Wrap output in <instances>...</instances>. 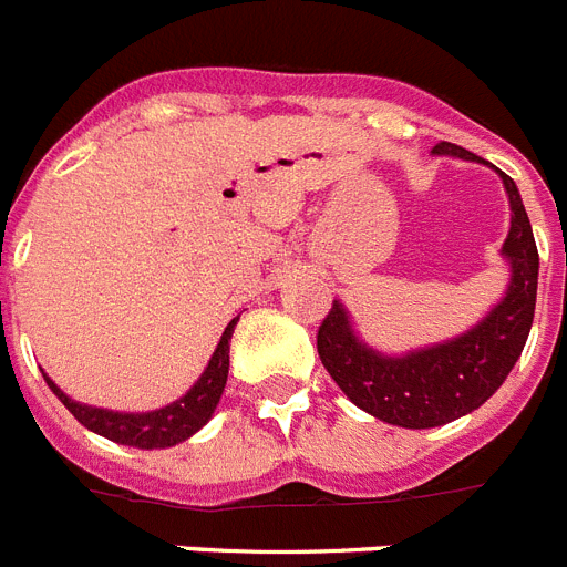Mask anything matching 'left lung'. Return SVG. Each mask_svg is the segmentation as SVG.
Returning a JSON list of instances; mask_svg holds the SVG:
<instances>
[{
    "label": "left lung",
    "instance_id": "obj_1",
    "mask_svg": "<svg viewBox=\"0 0 567 567\" xmlns=\"http://www.w3.org/2000/svg\"><path fill=\"white\" fill-rule=\"evenodd\" d=\"M432 153L489 165L452 142H441ZM498 176L509 196V234L502 246L509 264V284L502 301L478 324L455 339L409 350L402 357H388L364 344L341 301H333V310L318 327V357L327 373L353 405L377 420L402 429L452 423L481 409L522 357L536 310L539 251L516 182L502 171Z\"/></svg>",
    "mask_w": 567,
    "mask_h": 567
}]
</instances>
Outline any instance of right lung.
I'll return each instance as SVG.
<instances>
[{"label":"right lung","mask_w":567,"mask_h":567,"mask_svg":"<svg viewBox=\"0 0 567 567\" xmlns=\"http://www.w3.org/2000/svg\"><path fill=\"white\" fill-rule=\"evenodd\" d=\"M240 321V316L231 318L226 327V333L219 336V344L210 357L208 368L203 377L196 379L188 394L179 396L176 402L156 411H142V414H126V411H110V409H92L86 402H74L72 396H65L45 373V382L58 394L65 409L72 411L74 420L83 423L89 432L101 434L106 441L121 443V446L135 449H167L176 443L188 441L190 434H196L210 420L214 409H217L223 388L228 379V341H231L234 324Z\"/></svg>","instance_id":"obj_1"}]
</instances>
